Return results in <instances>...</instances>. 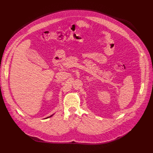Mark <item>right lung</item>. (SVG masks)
<instances>
[{
  "instance_id": "add662e5",
  "label": "right lung",
  "mask_w": 153,
  "mask_h": 153,
  "mask_svg": "<svg viewBox=\"0 0 153 153\" xmlns=\"http://www.w3.org/2000/svg\"><path fill=\"white\" fill-rule=\"evenodd\" d=\"M52 115H53V114H52ZM52 115H51V116H49V117H47V118H50V117H51V116H52Z\"/></svg>"
}]
</instances>
